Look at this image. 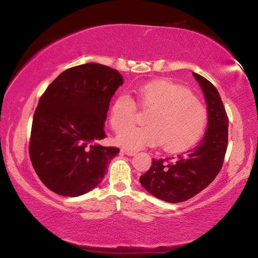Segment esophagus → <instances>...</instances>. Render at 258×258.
<instances>
[{
    "label": "esophagus",
    "mask_w": 258,
    "mask_h": 258,
    "mask_svg": "<svg viewBox=\"0 0 258 258\" xmlns=\"http://www.w3.org/2000/svg\"><path fill=\"white\" fill-rule=\"evenodd\" d=\"M124 154L126 155H128V156H134V155H136V152H134V151H130V150H126V149H123V150H121Z\"/></svg>",
    "instance_id": "34e87169"
}]
</instances>
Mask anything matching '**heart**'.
Listing matches in <instances>:
<instances>
[{
  "label": "heart",
  "mask_w": 258,
  "mask_h": 258,
  "mask_svg": "<svg viewBox=\"0 0 258 258\" xmlns=\"http://www.w3.org/2000/svg\"><path fill=\"white\" fill-rule=\"evenodd\" d=\"M138 101L152 109L149 126H129L136 119V102L128 94L118 95L109 109V122L119 131L116 140L122 148L138 151L162 144L167 151L190 148L203 135L207 123L205 104L190 90L168 80H155L137 89Z\"/></svg>",
  "instance_id": "b5f03b06"
}]
</instances>
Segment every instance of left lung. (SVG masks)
Instances as JSON below:
<instances>
[{
  "instance_id": "8db88e82",
  "label": "left lung",
  "mask_w": 258,
  "mask_h": 258,
  "mask_svg": "<svg viewBox=\"0 0 258 258\" xmlns=\"http://www.w3.org/2000/svg\"><path fill=\"white\" fill-rule=\"evenodd\" d=\"M204 93L208 123L202 141L178 155L176 162L152 161L151 168L140 177L144 189L168 203H180L197 196L210 185L220 171L228 145V116L221 97L212 83L193 73ZM173 158V157H172Z\"/></svg>"
}]
</instances>
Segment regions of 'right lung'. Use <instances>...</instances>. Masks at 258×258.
I'll list each match as a JSON object with an SVG mask.
<instances>
[{"mask_svg":"<svg viewBox=\"0 0 258 258\" xmlns=\"http://www.w3.org/2000/svg\"><path fill=\"white\" fill-rule=\"evenodd\" d=\"M122 83L116 69L89 62L66 69L40 97L29 154L38 177L54 193L82 196L107 173L119 149L96 142L106 138L109 102Z\"/></svg>","mask_w":258,"mask_h":258,"instance_id":"right-lung-1","label":"right lung"}]
</instances>
